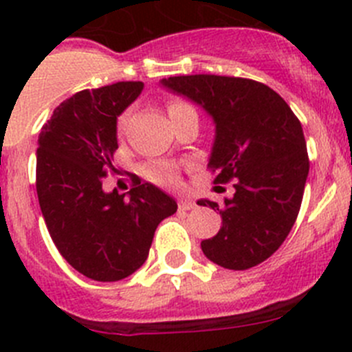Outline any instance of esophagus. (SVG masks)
Returning a JSON list of instances; mask_svg holds the SVG:
<instances>
[{
  "instance_id": "obj_1",
  "label": "esophagus",
  "mask_w": 352,
  "mask_h": 352,
  "mask_svg": "<svg viewBox=\"0 0 352 352\" xmlns=\"http://www.w3.org/2000/svg\"><path fill=\"white\" fill-rule=\"evenodd\" d=\"M179 210H194L195 208V203L194 201H190V199H186V197H182L179 199V203H178Z\"/></svg>"
}]
</instances>
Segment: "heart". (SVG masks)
Listing matches in <instances>:
<instances>
[{
    "label": "heart",
    "instance_id": "obj_1",
    "mask_svg": "<svg viewBox=\"0 0 352 352\" xmlns=\"http://www.w3.org/2000/svg\"><path fill=\"white\" fill-rule=\"evenodd\" d=\"M192 111H194V107L183 100H174L169 104L170 120L182 116V114L185 113H192ZM129 118H130V113H123L120 118H118L116 129L120 135L125 132L126 125H129ZM146 176H148L151 182L160 183V185H176V183L179 182L178 169H176L173 164H167V162H155V164L148 166V169H146Z\"/></svg>",
    "mask_w": 352,
    "mask_h": 352
}]
</instances>
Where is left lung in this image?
<instances>
[{"mask_svg": "<svg viewBox=\"0 0 352 352\" xmlns=\"http://www.w3.org/2000/svg\"><path fill=\"white\" fill-rule=\"evenodd\" d=\"M162 86L186 96L214 123L210 167L214 183L234 179V195L219 206L220 231L201 241L204 256L227 270H248L278 250L300 213L309 155L303 129L266 84L226 76H179Z\"/></svg>", "mask_w": 352, "mask_h": 352, "instance_id": "8db88e82", "label": "left lung"}]
</instances>
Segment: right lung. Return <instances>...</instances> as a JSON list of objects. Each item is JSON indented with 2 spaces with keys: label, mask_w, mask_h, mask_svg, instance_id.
<instances>
[{
  "label": "right lung",
  "mask_w": 352,
  "mask_h": 352,
  "mask_svg": "<svg viewBox=\"0 0 352 352\" xmlns=\"http://www.w3.org/2000/svg\"><path fill=\"white\" fill-rule=\"evenodd\" d=\"M139 80L84 89L54 109L38 135L36 194L56 248L91 280L116 282L141 268L158 223L178 204L133 178L126 194L102 188L114 170L118 116L139 95Z\"/></svg>",
  "instance_id": "add662e5"
}]
</instances>
